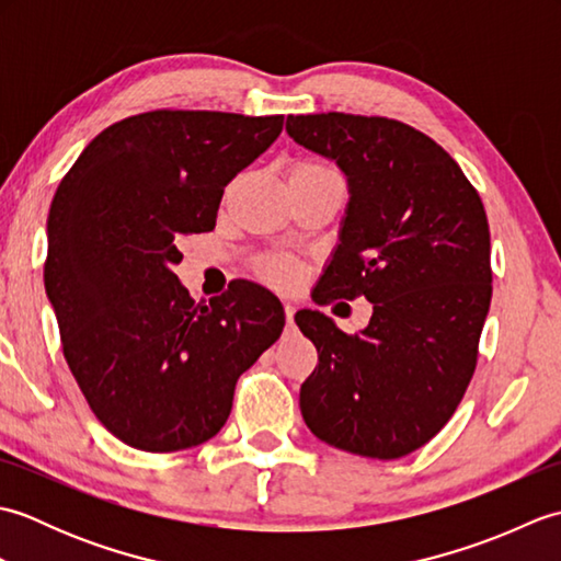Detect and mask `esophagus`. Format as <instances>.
I'll list each match as a JSON object with an SVG mask.
<instances>
[{
  "label": "esophagus",
  "mask_w": 561,
  "mask_h": 561,
  "mask_svg": "<svg viewBox=\"0 0 561 561\" xmlns=\"http://www.w3.org/2000/svg\"><path fill=\"white\" fill-rule=\"evenodd\" d=\"M294 313H296V306L284 304V316H287V325H294Z\"/></svg>",
  "instance_id": "1"
}]
</instances>
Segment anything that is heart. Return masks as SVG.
Masks as SVG:
<instances>
[{
	"label": "heart",
	"instance_id": "1",
	"mask_svg": "<svg viewBox=\"0 0 561 561\" xmlns=\"http://www.w3.org/2000/svg\"><path fill=\"white\" fill-rule=\"evenodd\" d=\"M294 169H301V171H332L323 163H313V161H304L299 165H294ZM260 277L265 279L267 284L277 289H296L301 284V270L291 265V262H284V260H267L260 265Z\"/></svg>",
	"mask_w": 561,
	"mask_h": 561
}]
</instances>
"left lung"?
Segmentation results:
<instances>
[{"label":"left lung","instance_id":"1","mask_svg":"<svg viewBox=\"0 0 561 561\" xmlns=\"http://www.w3.org/2000/svg\"><path fill=\"white\" fill-rule=\"evenodd\" d=\"M287 133L335 159L350 183L320 304L356 296L374 304L356 335L318 311L296 313L318 350L301 414L330 446L402 458L446 426L478 366L492 301L484 205L448 151L400 121L289 115Z\"/></svg>","mask_w":561,"mask_h":561}]
</instances>
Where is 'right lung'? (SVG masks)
Returning a JSON list of instances; mask_svg holds the SVG:
<instances>
[{
	"mask_svg": "<svg viewBox=\"0 0 561 561\" xmlns=\"http://www.w3.org/2000/svg\"><path fill=\"white\" fill-rule=\"evenodd\" d=\"M284 115L149 111L105 127L59 183L45 289L62 352L99 422L123 444L173 453L231 414L236 380L284 328L253 282L195 304L173 265L211 231L236 173L279 137Z\"/></svg>",
	"mask_w": 561,
	"mask_h": 561,
	"instance_id": "right-lung-1",
	"label": "right lung"
}]
</instances>
